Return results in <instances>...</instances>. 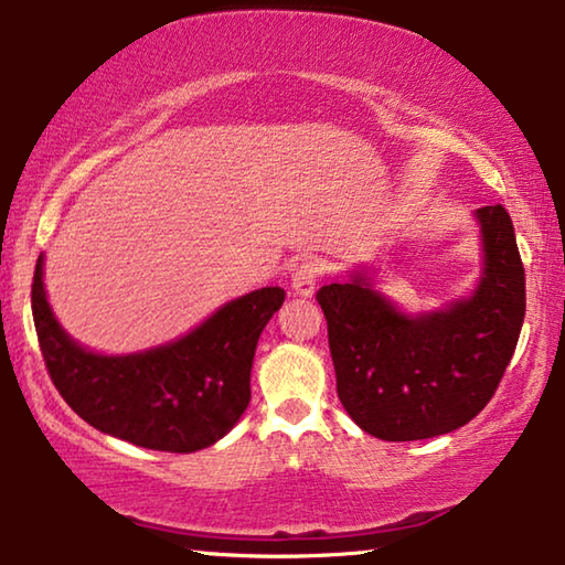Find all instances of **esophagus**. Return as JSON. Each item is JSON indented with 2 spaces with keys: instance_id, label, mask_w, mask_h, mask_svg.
Instances as JSON below:
<instances>
[{
  "instance_id": "esophagus-1",
  "label": "esophagus",
  "mask_w": 565,
  "mask_h": 565,
  "mask_svg": "<svg viewBox=\"0 0 565 565\" xmlns=\"http://www.w3.org/2000/svg\"><path fill=\"white\" fill-rule=\"evenodd\" d=\"M321 279V264L319 262H301L291 274V291L297 297H311L317 291V284Z\"/></svg>"
}]
</instances>
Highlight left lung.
Instances as JSON below:
<instances>
[{
	"instance_id": "1",
	"label": "left lung",
	"mask_w": 565,
	"mask_h": 565,
	"mask_svg": "<svg viewBox=\"0 0 565 565\" xmlns=\"http://www.w3.org/2000/svg\"><path fill=\"white\" fill-rule=\"evenodd\" d=\"M482 276L470 299L407 317L354 274L317 291L337 395L380 440H427L468 425L495 395L525 317V271L503 205L478 209Z\"/></svg>"
}]
</instances>
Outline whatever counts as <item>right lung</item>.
<instances>
[{
    "instance_id": "1",
    "label": "right lung",
    "mask_w": 565,
    "mask_h": 565,
    "mask_svg": "<svg viewBox=\"0 0 565 565\" xmlns=\"http://www.w3.org/2000/svg\"><path fill=\"white\" fill-rule=\"evenodd\" d=\"M284 289L234 299L178 342L103 356L79 347L52 315L42 256L32 279V317L50 380L87 425L148 450L195 452L218 443L250 399V364Z\"/></svg>"
}]
</instances>
